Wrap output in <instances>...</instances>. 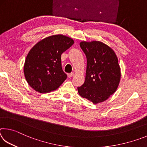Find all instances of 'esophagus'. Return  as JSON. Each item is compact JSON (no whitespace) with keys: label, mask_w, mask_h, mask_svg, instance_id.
Wrapping results in <instances>:
<instances>
[{"label":"esophagus","mask_w":147,"mask_h":147,"mask_svg":"<svg viewBox=\"0 0 147 147\" xmlns=\"http://www.w3.org/2000/svg\"><path fill=\"white\" fill-rule=\"evenodd\" d=\"M74 75V74L73 73H69V74H67V76H68V77H69V78H71V77H73Z\"/></svg>","instance_id":"obj_1"}]
</instances>
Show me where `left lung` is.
Returning a JSON list of instances; mask_svg holds the SVG:
<instances>
[{
  "instance_id": "1",
  "label": "left lung",
  "mask_w": 147,
  "mask_h": 147,
  "mask_svg": "<svg viewBox=\"0 0 147 147\" xmlns=\"http://www.w3.org/2000/svg\"><path fill=\"white\" fill-rule=\"evenodd\" d=\"M87 58L85 82L78 88L82 97L93 104L102 102L116 91L121 80V67L113 50L98 41H81Z\"/></svg>"
}]
</instances>
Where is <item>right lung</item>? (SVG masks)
<instances>
[{
    "mask_svg": "<svg viewBox=\"0 0 147 147\" xmlns=\"http://www.w3.org/2000/svg\"><path fill=\"white\" fill-rule=\"evenodd\" d=\"M74 43L61 34L41 39L32 47L24 61V74L32 88L40 93L55 91L67 78L61 68V54Z\"/></svg>",
    "mask_w": 147,
    "mask_h": 147,
    "instance_id": "right-lung-1",
    "label": "right lung"
}]
</instances>
